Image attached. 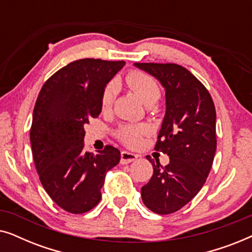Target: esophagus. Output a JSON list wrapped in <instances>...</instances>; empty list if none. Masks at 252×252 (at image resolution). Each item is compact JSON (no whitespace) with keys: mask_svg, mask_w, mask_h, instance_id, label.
<instances>
[{"mask_svg":"<svg viewBox=\"0 0 252 252\" xmlns=\"http://www.w3.org/2000/svg\"><path fill=\"white\" fill-rule=\"evenodd\" d=\"M139 158V155L129 153V151H122V159H120V163L122 164H129L132 161L136 160Z\"/></svg>","mask_w":252,"mask_h":252,"instance_id":"esophagus-1","label":"esophagus"}]
</instances>
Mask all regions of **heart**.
Here are the masks:
<instances>
[{
    "label": "heart",
    "instance_id": "obj_1",
    "mask_svg": "<svg viewBox=\"0 0 252 252\" xmlns=\"http://www.w3.org/2000/svg\"><path fill=\"white\" fill-rule=\"evenodd\" d=\"M125 82L137 96L146 103L151 104L156 102L160 96L159 86L150 75L141 71H130L126 75ZM117 93V86L115 82H110L105 86L102 94V106L109 108L113 103ZM146 126L143 125H123L117 129V136L123 143L127 146H135L139 143L141 136L146 133Z\"/></svg>",
    "mask_w": 252,
    "mask_h": 252
}]
</instances>
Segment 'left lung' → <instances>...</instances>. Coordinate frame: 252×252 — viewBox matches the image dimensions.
I'll return each instance as SVG.
<instances>
[{
  "label": "left lung",
  "instance_id": "left-lung-1",
  "mask_svg": "<svg viewBox=\"0 0 252 252\" xmlns=\"http://www.w3.org/2000/svg\"><path fill=\"white\" fill-rule=\"evenodd\" d=\"M165 88L166 111L155 149L170 163L153 164V177L141 188L144 205L158 215L180 210L197 195L211 170L217 149L216 108L204 85L178 64L135 63Z\"/></svg>",
  "mask_w": 252,
  "mask_h": 252
}]
</instances>
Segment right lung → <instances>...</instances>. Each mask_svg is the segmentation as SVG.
<instances>
[{
    "label": "right lung",
    "mask_w": 252,
    "mask_h": 252,
    "mask_svg": "<svg viewBox=\"0 0 252 252\" xmlns=\"http://www.w3.org/2000/svg\"><path fill=\"white\" fill-rule=\"evenodd\" d=\"M124 61H74L51 75L41 88L30 139L40 181L65 211L85 213L101 201L105 174L120 160L112 146L94 155L84 149V126L102 111L105 86Z\"/></svg>",
    "instance_id": "obj_1"
}]
</instances>
